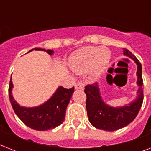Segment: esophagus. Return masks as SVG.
<instances>
[{"label": "esophagus", "instance_id": "obj_1", "mask_svg": "<svg viewBox=\"0 0 151 151\" xmlns=\"http://www.w3.org/2000/svg\"><path fill=\"white\" fill-rule=\"evenodd\" d=\"M84 88V84L81 81H78L76 83L75 85V89H83Z\"/></svg>", "mask_w": 151, "mask_h": 151}]
</instances>
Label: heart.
I'll use <instances>...</instances> for the list:
<instances>
[{"label": "heart", "instance_id": "b5f03b06", "mask_svg": "<svg viewBox=\"0 0 151 151\" xmlns=\"http://www.w3.org/2000/svg\"><path fill=\"white\" fill-rule=\"evenodd\" d=\"M110 52L101 47H85L74 52L69 58V65L76 73L83 74L92 69L95 75H99L107 66Z\"/></svg>", "mask_w": 151, "mask_h": 151}]
</instances>
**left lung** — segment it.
Wrapping results in <instances>:
<instances>
[{
	"mask_svg": "<svg viewBox=\"0 0 151 151\" xmlns=\"http://www.w3.org/2000/svg\"><path fill=\"white\" fill-rule=\"evenodd\" d=\"M124 55L130 57L137 64V76L139 85L138 97L132 103L122 107H112L103 103L97 83L85 86L86 110L90 123L96 129L113 132L125 127L136 117L143 101L142 66L130 51L124 49Z\"/></svg>",
	"mask_w": 151,
	"mask_h": 151,
	"instance_id": "1",
	"label": "left lung"
}]
</instances>
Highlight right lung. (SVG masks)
Wrapping results in <instances>:
<instances>
[{
  "label": "right lung",
  "mask_w": 151,
  "mask_h": 151,
  "mask_svg": "<svg viewBox=\"0 0 151 151\" xmlns=\"http://www.w3.org/2000/svg\"><path fill=\"white\" fill-rule=\"evenodd\" d=\"M34 49L37 51H45L50 55L53 54L52 50H45L42 48H33L29 52ZM12 87L11 77L8 87V96L15 114L27 126L37 131L49 130L59 126L63 123L65 119L66 106L74 92V87L67 89L60 86L54 95L44 104L37 107L27 108L20 106L13 99L12 96Z\"/></svg>",
  "instance_id": "right-lung-1"
}]
</instances>
